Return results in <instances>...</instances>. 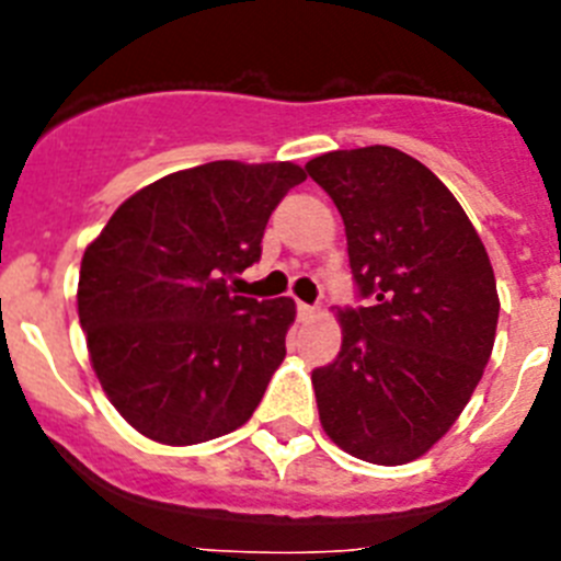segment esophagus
Here are the masks:
<instances>
[{"instance_id": "obj_1", "label": "esophagus", "mask_w": 561, "mask_h": 561, "mask_svg": "<svg viewBox=\"0 0 561 561\" xmlns=\"http://www.w3.org/2000/svg\"><path fill=\"white\" fill-rule=\"evenodd\" d=\"M297 314H300V320H311V317H317V306L297 304Z\"/></svg>"}]
</instances>
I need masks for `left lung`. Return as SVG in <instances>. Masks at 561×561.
Masks as SVG:
<instances>
[{
  "mask_svg": "<svg viewBox=\"0 0 561 561\" xmlns=\"http://www.w3.org/2000/svg\"><path fill=\"white\" fill-rule=\"evenodd\" d=\"M306 173L340 210L368 300L336 311L340 354L311 374L320 424L354 458L410 463L447 435L492 356V261L449 187L399 148L329 151Z\"/></svg>",
  "mask_w": 561,
  "mask_h": 561,
  "instance_id": "obj_1",
  "label": "left lung"
}]
</instances>
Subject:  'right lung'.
<instances>
[{
    "mask_svg": "<svg viewBox=\"0 0 561 561\" xmlns=\"http://www.w3.org/2000/svg\"><path fill=\"white\" fill-rule=\"evenodd\" d=\"M295 162H207L128 196L87 247L78 317L92 368L146 438L191 447L250 421L286 356L295 300L232 295L261 257Z\"/></svg>",
    "mask_w": 561,
    "mask_h": 561,
    "instance_id": "obj_1",
    "label": "right lung"
}]
</instances>
